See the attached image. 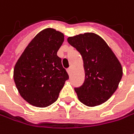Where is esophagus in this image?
<instances>
[{
    "label": "esophagus",
    "mask_w": 134,
    "mask_h": 134,
    "mask_svg": "<svg viewBox=\"0 0 134 134\" xmlns=\"http://www.w3.org/2000/svg\"><path fill=\"white\" fill-rule=\"evenodd\" d=\"M67 72H68V74L70 75V72H71V68L70 67V68H68V69H67Z\"/></svg>",
    "instance_id": "1"
}]
</instances>
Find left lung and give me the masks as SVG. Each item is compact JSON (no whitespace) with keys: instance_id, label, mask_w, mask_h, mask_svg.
<instances>
[{"instance_id":"8db88e82","label":"left lung","mask_w":134,"mask_h":134,"mask_svg":"<svg viewBox=\"0 0 134 134\" xmlns=\"http://www.w3.org/2000/svg\"><path fill=\"white\" fill-rule=\"evenodd\" d=\"M83 58L85 79L75 91L81 103L95 107L108 101L122 77V65L107 43L93 32L67 38Z\"/></svg>"}]
</instances>
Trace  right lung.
I'll return each instance as SVG.
<instances>
[{
    "instance_id": "obj_1",
    "label": "right lung",
    "mask_w": 134,
    "mask_h": 134,
    "mask_svg": "<svg viewBox=\"0 0 134 134\" xmlns=\"http://www.w3.org/2000/svg\"><path fill=\"white\" fill-rule=\"evenodd\" d=\"M64 34L52 28L41 31L31 41L14 68L13 78L21 97L30 104L46 108L58 99L69 79L57 52Z\"/></svg>"
}]
</instances>
